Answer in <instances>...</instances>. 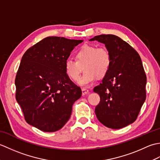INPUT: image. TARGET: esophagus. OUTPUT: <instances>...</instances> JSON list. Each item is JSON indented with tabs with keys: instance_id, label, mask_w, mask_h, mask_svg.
I'll return each mask as SVG.
<instances>
[{
	"instance_id": "1",
	"label": "esophagus",
	"mask_w": 160,
	"mask_h": 160,
	"mask_svg": "<svg viewBox=\"0 0 160 160\" xmlns=\"http://www.w3.org/2000/svg\"><path fill=\"white\" fill-rule=\"evenodd\" d=\"M82 96H85V95H87V94H88V93H89V90H87V89H82Z\"/></svg>"
}]
</instances>
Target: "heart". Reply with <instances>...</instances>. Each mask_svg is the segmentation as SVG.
<instances>
[{
  "mask_svg": "<svg viewBox=\"0 0 160 160\" xmlns=\"http://www.w3.org/2000/svg\"><path fill=\"white\" fill-rule=\"evenodd\" d=\"M75 58H68L64 63L65 72L71 80L77 81L84 67V73L79 80V84L89 87L95 82L98 76L102 78L109 71L111 55L106 47L84 45L75 53Z\"/></svg>",
  "mask_w": 160,
  "mask_h": 160,
  "instance_id": "heart-1",
  "label": "heart"
}]
</instances>
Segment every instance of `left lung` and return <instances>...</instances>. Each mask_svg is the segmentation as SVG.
I'll return each mask as SVG.
<instances>
[{"instance_id": "left-lung-1", "label": "left lung", "mask_w": 160, "mask_h": 160, "mask_svg": "<svg viewBox=\"0 0 160 160\" xmlns=\"http://www.w3.org/2000/svg\"><path fill=\"white\" fill-rule=\"evenodd\" d=\"M89 40L104 43L111 55L109 71L93 89L100 97L96 117L108 128L127 127L136 120L146 100L147 76L140 56L117 36L102 34Z\"/></svg>"}]
</instances>
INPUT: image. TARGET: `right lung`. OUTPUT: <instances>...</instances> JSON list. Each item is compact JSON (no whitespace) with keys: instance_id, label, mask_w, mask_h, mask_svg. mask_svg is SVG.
<instances>
[{"instance_id":"right-lung-1","label":"right lung","mask_w":160,"mask_h":160,"mask_svg":"<svg viewBox=\"0 0 160 160\" xmlns=\"http://www.w3.org/2000/svg\"><path fill=\"white\" fill-rule=\"evenodd\" d=\"M82 41L47 37L24 53L15 79L16 99L29 124L54 132L69 120L82 91L68 77L64 63Z\"/></svg>"}]
</instances>
